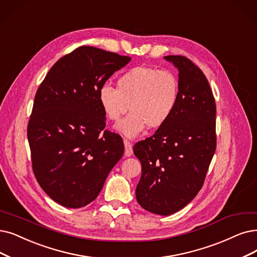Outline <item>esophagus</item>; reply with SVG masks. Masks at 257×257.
<instances>
[{
    "label": "esophagus",
    "instance_id": "1",
    "mask_svg": "<svg viewBox=\"0 0 257 257\" xmlns=\"http://www.w3.org/2000/svg\"><path fill=\"white\" fill-rule=\"evenodd\" d=\"M124 148H125V152H124V155L126 156V157H131L132 155H133V147H132V143L128 141V140H126V139H124Z\"/></svg>",
    "mask_w": 257,
    "mask_h": 257
}]
</instances>
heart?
Listing matches in <instances>:
<instances>
[{
  "label": "heart",
  "mask_w": 257,
  "mask_h": 257,
  "mask_svg": "<svg viewBox=\"0 0 257 257\" xmlns=\"http://www.w3.org/2000/svg\"><path fill=\"white\" fill-rule=\"evenodd\" d=\"M97 98L105 118L114 122L131 104L132 111L115 128L127 138H136L148 126L159 128L169 122L179 104L180 84L168 69L135 66L118 78L117 88L102 85Z\"/></svg>",
  "instance_id": "1"
}]
</instances>
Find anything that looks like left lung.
I'll list each match as a JSON object with an SVG mask.
<instances>
[{
	"label": "left lung",
	"mask_w": 257,
	"mask_h": 257,
	"mask_svg": "<svg viewBox=\"0 0 257 257\" xmlns=\"http://www.w3.org/2000/svg\"><path fill=\"white\" fill-rule=\"evenodd\" d=\"M164 59L179 71L178 107L169 122L133 151L142 169L138 203L167 216L186 207L202 187L216 150V105L206 76L190 59Z\"/></svg>",
	"instance_id": "left-lung-1"
}]
</instances>
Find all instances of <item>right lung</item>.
<instances>
[{
	"instance_id": "add662e5",
	"label": "right lung",
	"mask_w": 257,
	"mask_h": 257,
	"mask_svg": "<svg viewBox=\"0 0 257 257\" xmlns=\"http://www.w3.org/2000/svg\"><path fill=\"white\" fill-rule=\"evenodd\" d=\"M131 61L93 46L58 60L39 86L27 137L40 187L61 206L78 209L97 198L124 153L122 138L104 131L98 89Z\"/></svg>"
}]
</instances>
